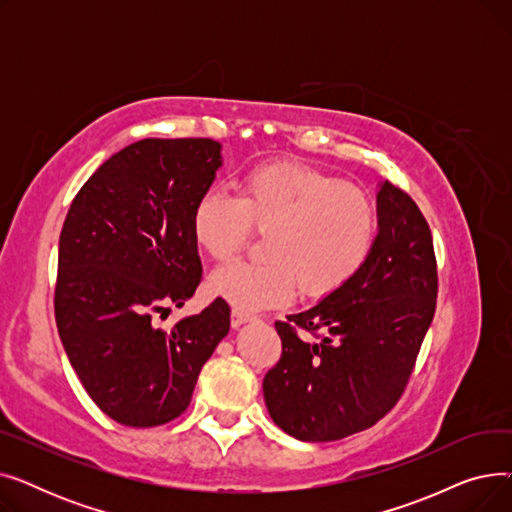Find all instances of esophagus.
<instances>
[{
  "mask_svg": "<svg viewBox=\"0 0 512 512\" xmlns=\"http://www.w3.org/2000/svg\"><path fill=\"white\" fill-rule=\"evenodd\" d=\"M249 321H253L251 315L242 313V311H238V309H232V328H234V330H238V328H242L245 324H249Z\"/></svg>",
  "mask_w": 512,
  "mask_h": 512,
  "instance_id": "34e87169",
  "label": "esophagus"
}]
</instances>
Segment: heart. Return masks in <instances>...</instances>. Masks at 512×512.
I'll return each mask as SVG.
<instances>
[{
  "label": "heart",
  "mask_w": 512,
  "mask_h": 512,
  "mask_svg": "<svg viewBox=\"0 0 512 512\" xmlns=\"http://www.w3.org/2000/svg\"><path fill=\"white\" fill-rule=\"evenodd\" d=\"M251 226L267 232L270 261H230L209 276V290L238 311L284 305L297 286L326 297L365 265L378 232L375 205L361 188L299 164H265L236 184V197L207 191L191 215L197 245L228 259Z\"/></svg>",
  "instance_id": "heart-1"
}]
</instances>
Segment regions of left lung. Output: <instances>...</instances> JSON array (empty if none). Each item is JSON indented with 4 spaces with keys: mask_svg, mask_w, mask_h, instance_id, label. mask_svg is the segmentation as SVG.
<instances>
[{
    "mask_svg": "<svg viewBox=\"0 0 512 512\" xmlns=\"http://www.w3.org/2000/svg\"><path fill=\"white\" fill-rule=\"evenodd\" d=\"M378 234L365 265L313 307L276 321L282 359L263 380L274 423L301 442H332L378 423L400 398L432 324L438 272L415 201L378 184ZM322 330L317 341L296 328Z\"/></svg>",
    "mask_w": 512,
    "mask_h": 512,
    "instance_id": "obj_1",
    "label": "left lung"
}]
</instances>
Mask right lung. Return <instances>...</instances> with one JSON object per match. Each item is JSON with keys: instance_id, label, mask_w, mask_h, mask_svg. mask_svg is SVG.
Instances as JSON below:
<instances>
[{"instance_id": "add662e5", "label": "right lung", "mask_w": 512, "mask_h": 512, "mask_svg": "<svg viewBox=\"0 0 512 512\" xmlns=\"http://www.w3.org/2000/svg\"><path fill=\"white\" fill-rule=\"evenodd\" d=\"M224 164L211 139H143L114 153L74 197L60 234L56 324L95 405L114 421L176 419L230 330L215 299L176 326H157L201 282L193 207Z\"/></svg>"}]
</instances>
